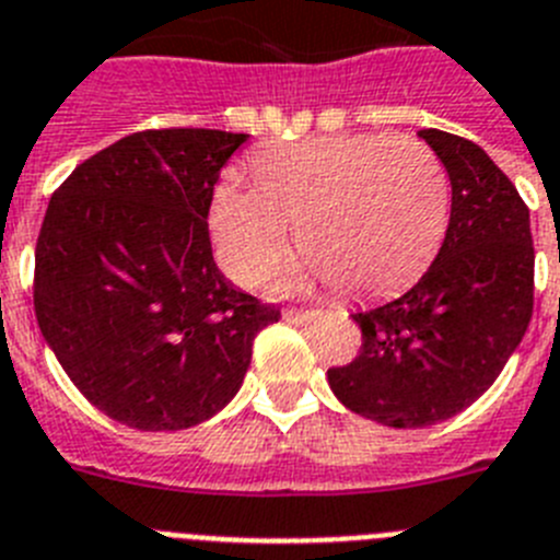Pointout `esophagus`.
Segmentation results:
<instances>
[{"label": "esophagus", "instance_id": "obj_1", "mask_svg": "<svg viewBox=\"0 0 560 560\" xmlns=\"http://www.w3.org/2000/svg\"><path fill=\"white\" fill-rule=\"evenodd\" d=\"M317 315H320L317 310H292V306H287L284 310V320H290V324H299V326L312 324Z\"/></svg>", "mask_w": 560, "mask_h": 560}]
</instances>
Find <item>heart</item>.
<instances>
[{"instance_id":"heart-1","label":"heart","mask_w":560,"mask_h":560,"mask_svg":"<svg viewBox=\"0 0 560 560\" xmlns=\"http://www.w3.org/2000/svg\"><path fill=\"white\" fill-rule=\"evenodd\" d=\"M250 167L256 184L225 178L209 209L220 268L243 287L279 270L295 225L306 276L382 295L424 268L446 220L450 180L416 136H312L261 148Z\"/></svg>"}]
</instances>
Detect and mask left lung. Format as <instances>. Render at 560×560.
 I'll use <instances>...</instances> for the list:
<instances>
[{"mask_svg":"<svg viewBox=\"0 0 560 560\" xmlns=\"http://www.w3.org/2000/svg\"><path fill=\"white\" fill-rule=\"evenodd\" d=\"M418 136L450 173V229L416 287L351 315L360 351L326 371L351 412L399 430L446 421L493 385L530 324L536 265L530 211L486 150L446 130Z\"/></svg>","mask_w":560,"mask_h":560,"instance_id":"left-lung-1","label":"left lung"}]
</instances>
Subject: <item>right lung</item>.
I'll list each match as a JSON object with an SVG mask.
<instances>
[{
    "mask_svg": "<svg viewBox=\"0 0 560 560\" xmlns=\"http://www.w3.org/2000/svg\"><path fill=\"white\" fill-rule=\"evenodd\" d=\"M245 139L139 130L78 164L49 200L35 317L74 387L119 424L173 432L223 410L254 337L281 317L211 256V195Z\"/></svg>",
    "mask_w": 560,
    "mask_h": 560,
    "instance_id": "add662e5",
    "label": "right lung"
}]
</instances>
